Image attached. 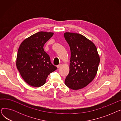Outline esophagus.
I'll list each match as a JSON object with an SVG mask.
<instances>
[{
  "mask_svg": "<svg viewBox=\"0 0 121 121\" xmlns=\"http://www.w3.org/2000/svg\"><path fill=\"white\" fill-rule=\"evenodd\" d=\"M61 67V64H59V65L57 66V68H58V69L60 68Z\"/></svg>",
  "mask_w": 121,
  "mask_h": 121,
  "instance_id": "34e87169",
  "label": "esophagus"
}]
</instances>
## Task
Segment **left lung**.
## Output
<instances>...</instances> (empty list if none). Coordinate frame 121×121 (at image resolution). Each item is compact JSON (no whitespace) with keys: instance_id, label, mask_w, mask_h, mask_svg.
Returning a JSON list of instances; mask_svg holds the SVG:
<instances>
[{"instance_id":"8db88e82","label":"left lung","mask_w":121,"mask_h":121,"mask_svg":"<svg viewBox=\"0 0 121 121\" xmlns=\"http://www.w3.org/2000/svg\"><path fill=\"white\" fill-rule=\"evenodd\" d=\"M64 36L71 50L69 72L65 83L71 89H80L96 77L99 56L95 44L84 36L71 32H66Z\"/></svg>"}]
</instances>
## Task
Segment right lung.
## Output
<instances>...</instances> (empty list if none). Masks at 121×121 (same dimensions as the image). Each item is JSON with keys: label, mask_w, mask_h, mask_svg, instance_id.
<instances>
[{"label": "right lung", "mask_w": 121, "mask_h": 121, "mask_svg": "<svg viewBox=\"0 0 121 121\" xmlns=\"http://www.w3.org/2000/svg\"><path fill=\"white\" fill-rule=\"evenodd\" d=\"M53 34L39 32L25 39L19 47L17 67L23 80L31 86L39 87L45 84L48 75L57 69L43 48Z\"/></svg>", "instance_id": "1"}]
</instances>
